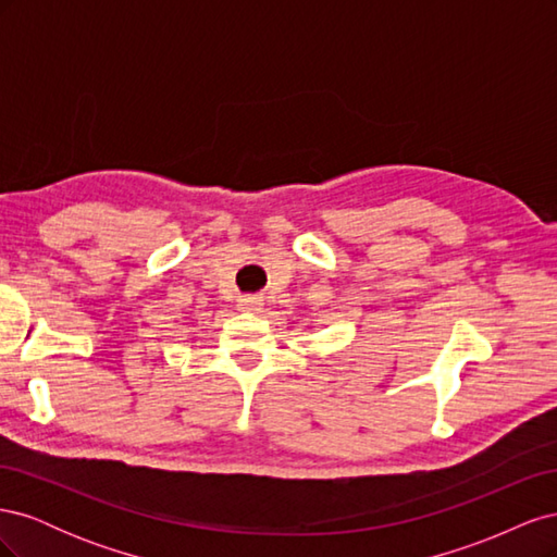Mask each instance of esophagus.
I'll return each mask as SVG.
<instances>
[{
  "instance_id": "obj_1",
  "label": "esophagus",
  "mask_w": 557,
  "mask_h": 557,
  "mask_svg": "<svg viewBox=\"0 0 557 557\" xmlns=\"http://www.w3.org/2000/svg\"><path fill=\"white\" fill-rule=\"evenodd\" d=\"M262 305H264V299L258 297V295H244V297L237 299V309H239V311L256 313V311L262 309Z\"/></svg>"
}]
</instances>
